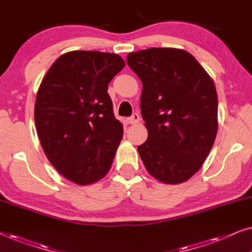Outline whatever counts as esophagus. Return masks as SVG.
Returning <instances> with one entry per match:
<instances>
[{"label": "esophagus", "instance_id": "34e87169", "mask_svg": "<svg viewBox=\"0 0 252 252\" xmlns=\"http://www.w3.org/2000/svg\"><path fill=\"white\" fill-rule=\"evenodd\" d=\"M126 122H128L129 124H136V123H138V122H139V115H138V114H137V113L132 114L131 116L126 119Z\"/></svg>", "mask_w": 252, "mask_h": 252}]
</instances>
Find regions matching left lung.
Returning <instances> with one entry per match:
<instances>
[{
	"label": "left lung",
	"mask_w": 252,
	"mask_h": 252,
	"mask_svg": "<svg viewBox=\"0 0 252 252\" xmlns=\"http://www.w3.org/2000/svg\"><path fill=\"white\" fill-rule=\"evenodd\" d=\"M126 63L143 84L140 109L149 136L137 150L144 166L158 181L182 183L200 169L216 140L213 80L182 49L129 53Z\"/></svg>",
	"instance_id": "left-lung-1"
}]
</instances>
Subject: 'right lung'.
Listing matches in <instances>:
<instances>
[{
  "label": "right lung",
  "instance_id": "1",
  "mask_svg": "<svg viewBox=\"0 0 252 252\" xmlns=\"http://www.w3.org/2000/svg\"><path fill=\"white\" fill-rule=\"evenodd\" d=\"M126 63L117 54L75 50L53 63L36 93L34 121L58 172L86 186L108 173L123 137L108 84Z\"/></svg>",
  "mask_w": 252,
  "mask_h": 252
}]
</instances>
